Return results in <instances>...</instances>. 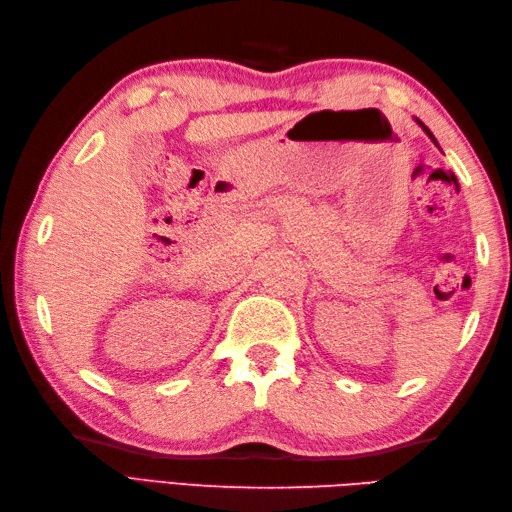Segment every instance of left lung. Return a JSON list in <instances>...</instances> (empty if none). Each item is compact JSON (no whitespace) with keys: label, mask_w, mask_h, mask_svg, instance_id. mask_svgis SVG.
Listing matches in <instances>:
<instances>
[{"label":"left lung","mask_w":512,"mask_h":512,"mask_svg":"<svg viewBox=\"0 0 512 512\" xmlns=\"http://www.w3.org/2000/svg\"><path fill=\"white\" fill-rule=\"evenodd\" d=\"M416 123H418V125H420V127H422V132H424V134H427V136H429V138H431V143H433V145H436V147H438V149H440V145H438V140H436V136H433V134H431V129H429V127H427V125H424V123H422V121H420V118H416Z\"/></svg>","instance_id":"left-lung-1"}]
</instances>
